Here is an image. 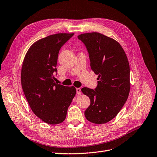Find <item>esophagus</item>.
Returning <instances> with one entry per match:
<instances>
[{"instance_id":"34e87169","label":"esophagus","mask_w":157,"mask_h":157,"mask_svg":"<svg viewBox=\"0 0 157 157\" xmlns=\"http://www.w3.org/2000/svg\"><path fill=\"white\" fill-rule=\"evenodd\" d=\"M76 90H77V95H81V89L80 88V87H78V88L76 89Z\"/></svg>"}]
</instances>
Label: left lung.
Segmentation results:
<instances>
[{
	"instance_id": "left-lung-1",
	"label": "left lung",
	"mask_w": 157,
	"mask_h": 157,
	"mask_svg": "<svg viewBox=\"0 0 157 157\" xmlns=\"http://www.w3.org/2000/svg\"><path fill=\"white\" fill-rule=\"evenodd\" d=\"M89 53L91 70L98 75L95 90L83 87L91 104L84 112L87 121L107 123L114 118L127 100L130 91V70L127 56L117 41L97 32L79 35Z\"/></svg>"
}]
</instances>
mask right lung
<instances>
[{
	"instance_id": "obj_1",
	"label": "right lung",
	"mask_w": 157,
	"mask_h": 157,
	"mask_svg": "<svg viewBox=\"0 0 157 157\" xmlns=\"http://www.w3.org/2000/svg\"><path fill=\"white\" fill-rule=\"evenodd\" d=\"M73 35L57 33L36 41L23 61L21 84L24 95L34 114L49 124L65 120L76 95L74 86L57 84L53 80L59 50Z\"/></svg>"
}]
</instances>
